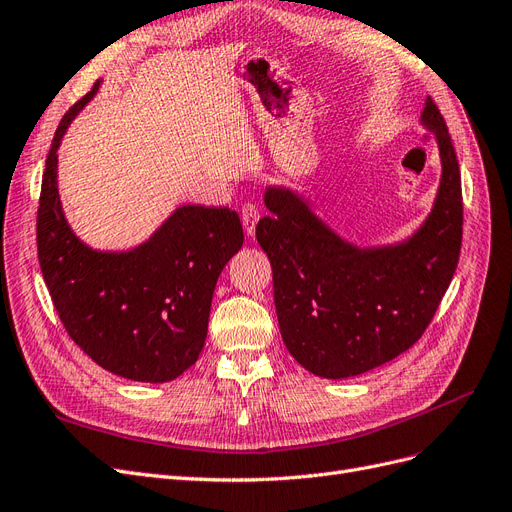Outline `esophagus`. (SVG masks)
I'll return each instance as SVG.
<instances>
[{"label":"esophagus","mask_w":512,"mask_h":512,"mask_svg":"<svg viewBox=\"0 0 512 512\" xmlns=\"http://www.w3.org/2000/svg\"><path fill=\"white\" fill-rule=\"evenodd\" d=\"M257 221H259L257 206H255L253 202H246V204L242 206V227H244L246 236H255Z\"/></svg>","instance_id":"34e87169"}]
</instances>
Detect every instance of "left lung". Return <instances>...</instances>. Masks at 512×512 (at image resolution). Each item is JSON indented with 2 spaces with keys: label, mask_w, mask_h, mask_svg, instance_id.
<instances>
[{
  "label": "left lung",
  "mask_w": 512,
  "mask_h": 512,
  "mask_svg": "<svg viewBox=\"0 0 512 512\" xmlns=\"http://www.w3.org/2000/svg\"><path fill=\"white\" fill-rule=\"evenodd\" d=\"M422 126L439 145L441 183L432 211L407 240L356 246L320 219L304 196L270 185L257 242L274 274L282 342L318 377L344 380L409 350L437 312L458 268L462 179L447 124L428 97Z\"/></svg>",
  "instance_id": "left-lung-1"
}]
</instances>
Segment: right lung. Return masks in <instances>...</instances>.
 Here are the masks:
<instances>
[{
	"label": "right lung",
	"mask_w": 512,
	"mask_h": 512,
	"mask_svg": "<svg viewBox=\"0 0 512 512\" xmlns=\"http://www.w3.org/2000/svg\"><path fill=\"white\" fill-rule=\"evenodd\" d=\"M99 86L54 132L37 208V257L73 342L111 373L162 384L198 361L217 278L244 242L242 223L227 206L185 204L130 251H97L75 236L61 206L56 151Z\"/></svg>",
	"instance_id": "add662e5"
}]
</instances>
